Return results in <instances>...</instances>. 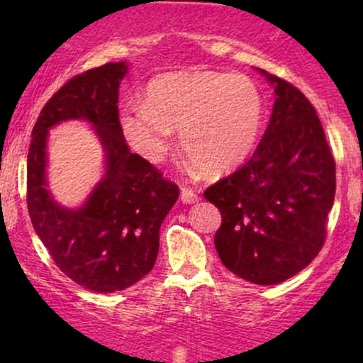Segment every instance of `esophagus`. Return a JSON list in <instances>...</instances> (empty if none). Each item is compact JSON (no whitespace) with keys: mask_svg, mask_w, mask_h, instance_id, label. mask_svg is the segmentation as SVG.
<instances>
[{"mask_svg":"<svg viewBox=\"0 0 363 363\" xmlns=\"http://www.w3.org/2000/svg\"><path fill=\"white\" fill-rule=\"evenodd\" d=\"M181 201L184 205H193V203L198 201V194L189 187H181Z\"/></svg>","mask_w":363,"mask_h":363,"instance_id":"obj_1","label":"esophagus"}]
</instances>
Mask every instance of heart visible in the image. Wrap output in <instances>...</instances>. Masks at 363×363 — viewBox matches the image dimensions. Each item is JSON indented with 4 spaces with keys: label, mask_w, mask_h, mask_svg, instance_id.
Segmentation results:
<instances>
[{
    "label": "heart",
    "mask_w": 363,
    "mask_h": 363,
    "mask_svg": "<svg viewBox=\"0 0 363 363\" xmlns=\"http://www.w3.org/2000/svg\"><path fill=\"white\" fill-rule=\"evenodd\" d=\"M262 121L264 102L256 83L208 69L158 74L145 86L143 104H128L119 114L123 135L145 160H164L174 129H181L189 167L211 176L247 160Z\"/></svg>",
    "instance_id": "obj_1"
}]
</instances>
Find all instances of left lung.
Segmentation results:
<instances>
[{
	"instance_id": "obj_1",
	"label": "left lung",
	"mask_w": 363,
	"mask_h": 363,
	"mask_svg": "<svg viewBox=\"0 0 363 363\" xmlns=\"http://www.w3.org/2000/svg\"><path fill=\"white\" fill-rule=\"evenodd\" d=\"M274 89L269 124L251 160L208 187L222 225L223 266L256 285H277L318 256L335 203L336 167L323 124L306 95L259 69Z\"/></svg>"
}]
</instances>
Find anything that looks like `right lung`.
<instances>
[{
  "label": "right lung",
  "mask_w": 363,
  "mask_h": 363,
  "mask_svg": "<svg viewBox=\"0 0 363 363\" xmlns=\"http://www.w3.org/2000/svg\"><path fill=\"white\" fill-rule=\"evenodd\" d=\"M126 61L78 74L40 111L27 158V205L35 234L57 268L78 285L111 294L152 272L160 225L179 198L150 162L131 153L119 124V85ZM66 120H85L104 152L103 177L78 207L57 203L48 189V131Z\"/></svg>",
  "instance_id": "obj_1"
}]
</instances>
